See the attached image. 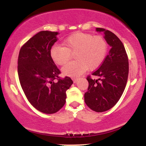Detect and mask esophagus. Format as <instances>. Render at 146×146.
<instances>
[{
	"instance_id": "34e87169",
	"label": "esophagus",
	"mask_w": 146,
	"mask_h": 146,
	"mask_svg": "<svg viewBox=\"0 0 146 146\" xmlns=\"http://www.w3.org/2000/svg\"><path fill=\"white\" fill-rule=\"evenodd\" d=\"M78 78H72V80L74 82V83H76L78 82Z\"/></svg>"
}]
</instances>
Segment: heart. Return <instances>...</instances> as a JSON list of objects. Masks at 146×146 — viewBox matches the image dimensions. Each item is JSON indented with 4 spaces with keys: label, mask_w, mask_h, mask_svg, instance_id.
Here are the masks:
<instances>
[{
    "label": "heart",
    "mask_w": 146,
    "mask_h": 146,
    "mask_svg": "<svg viewBox=\"0 0 146 146\" xmlns=\"http://www.w3.org/2000/svg\"><path fill=\"white\" fill-rule=\"evenodd\" d=\"M107 43L103 36L91 34L76 33L51 48L50 56L58 65H64L74 54L76 60L67 64L62 70L66 75L76 76L88 69H96L103 62L107 52Z\"/></svg>",
    "instance_id": "obj_1"
}]
</instances>
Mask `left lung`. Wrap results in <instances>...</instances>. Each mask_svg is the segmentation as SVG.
I'll use <instances>...</instances> for the list:
<instances>
[{"mask_svg":"<svg viewBox=\"0 0 146 146\" xmlns=\"http://www.w3.org/2000/svg\"><path fill=\"white\" fill-rule=\"evenodd\" d=\"M104 33V39L111 47L102 65L92 73L98 80L87 78L89 86L84 101L96 112L108 110L116 104L124 91L129 72L128 58L124 46L115 35L104 29L96 28Z\"/></svg>","mask_w":146,"mask_h":146,"instance_id":"8db88e82","label":"left lung"}]
</instances>
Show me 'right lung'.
Instances as JSON below:
<instances>
[{
    "instance_id": "add662e5",
    "label": "right lung",
    "mask_w": 146,
    "mask_h": 146,
    "mask_svg": "<svg viewBox=\"0 0 146 146\" xmlns=\"http://www.w3.org/2000/svg\"><path fill=\"white\" fill-rule=\"evenodd\" d=\"M58 34L39 32L22 46L18 59L20 83L28 100L38 111L49 114L64 106L66 92L73 84L70 78H59L60 71L51 58V48Z\"/></svg>"
}]
</instances>
